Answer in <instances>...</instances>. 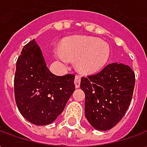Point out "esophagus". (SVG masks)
<instances>
[{
    "mask_svg": "<svg viewBox=\"0 0 147 147\" xmlns=\"http://www.w3.org/2000/svg\"><path fill=\"white\" fill-rule=\"evenodd\" d=\"M80 81H81V78H80V76H76L74 82H75V85H76V88H79L80 86Z\"/></svg>",
    "mask_w": 147,
    "mask_h": 147,
    "instance_id": "34e87169",
    "label": "esophagus"
}]
</instances>
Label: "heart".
Returning a JSON list of instances; mask_svg holds the SVG:
<instances>
[{
  "instance_id": "1",
  "label": "heart",
  "mask_w": 147,
  "mask_h": 147,
  "mask_svg": "<svg viewBox=\"0 0 147 147\" xmlns=\"http://www.w3.org/2000/svg\"><path fill=\"white\" fill-rule=\"evenodd\" d=\"M61 51L54 56L63 63L67 58L77 60V67L84 74H93L102 70L110 56L108 44L92 37L78 36L65 39L61 44Z\"/></svg>"
}]
</instances>
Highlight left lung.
I'll use <instances>...</instances> for the list:
<instances>
[{"label":"left lung","mask_w":147,"mask_h":147,"mask_svg":"<svg viewBox=\"0 0 147 147\" xmlns=\"http://www.w3.org/2000/svg\"><path fill=\"white\" fill-rule=\"evenodd\" d=\"M136 76L123 64L106 65L98 73L82 77L85 93V115L91 126L106 131L123 118L132 99Z\"/></svg>","instance_id":"left-lung-1"}]
</instances>
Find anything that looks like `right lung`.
I'll list each match as a JSON object with an SVG mask.
<instances>
[{
  "label": "right lung",
  "mask_w": 147,
  "mask_h": 147,
  "mask_svg": "<svg viewBox=\"0 0 147 147\" xmlns=\"http://www.w3.org/2000/svg\"><path fill=\"white\" fill-rule=\"evenodd\" d=\"M75 76H55L46 66L34 40L24 46L16 61V102L20 113L36 125L51 123L63 112L75 91Z\"/></svg>",
  "instance_id": "obj_1"
}]
</instances>
